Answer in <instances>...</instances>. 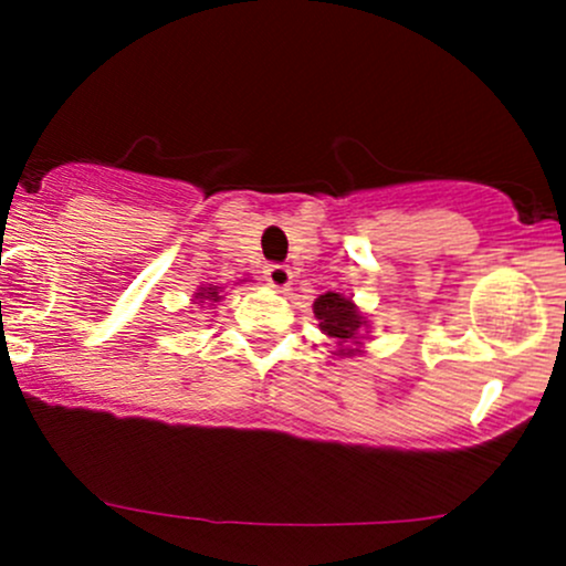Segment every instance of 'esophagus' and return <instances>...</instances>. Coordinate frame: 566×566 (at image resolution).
<instances>
[{
  "label": "esophagus",
  "instance_id": "esophagus-1",
  "mask_svg": "<svg viewBox=\"0 0 566 566\" xmlns=\"http://www.w3.org/2000/svg\"><path fill=\"white\" fill-rule=\"evenodd\" d=\"M262 273H265V282L276 290H284L290 284V279H293V271L287 265H279V262L268 265Z\"/></svg>",
  "mask_w": 566,
  "mask_h": 566
}]
</instances>
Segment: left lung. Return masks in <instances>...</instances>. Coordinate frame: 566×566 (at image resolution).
<instances>
[{
  "instance_id": "left-lung-1",
  "label": "left lung",
  "mask_w": 566,
  "mask_h": 566,
  "mask_svg": "<svg viewBox=\"0 0 566 566\" xmlns=\"http://www.w3.org/2000/svg\"><path fill=\"white\" fill-rule=\"evenodd\" d=\"M315 317L319 319V328L328 336H334L339 345H350V342L358 339V328H361V315L356 312V306L347 298H342L339 293H325L315 301ZM347 350L350 356V347H342V353Z\"/></svg>"
}]
</instances>
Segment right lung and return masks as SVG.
I'll use <instances>...</instances> for the list:
<instances>
[{
	"label": "right lung",
	"mask_w": 566,
	"mask_h": 566,
	"mask_svg": "<svg viewBox=\"0 0 566 566\" xmlns=\"http://www.w3.org/2000/svg\"><path fill=\"white\" fill-rule=\"evenodd\" d=\"M208 292L209 295L205 296L203 293ZM199 298H210V301H219V293H216V287H208V290H202V293H197ZM199 304H205V301H199Z\"/></svg>",
	"instance_id": "add662e5"
}]
</instances>
